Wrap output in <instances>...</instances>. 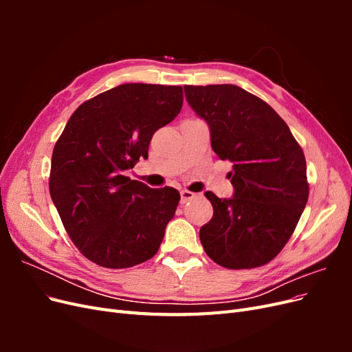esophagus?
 <instances>
[{
	"label": "esophagus",
	"instance_id": "esophagus-1",
	"mask_svg": "<svg viewBox=\"0 0 352 352\" xmlns=\"http://www.w3.org/2000/svg\"><path fill=\"white\" fill-rule=\"evenodd\" d=\"M180 198H182V199H180V202H182V204H185V202L197 198V194L190 192V190H188V189H184V190H180Z\"/></svg>",
	"mask_w": 352,
	"mask_h": 352
}]
</instances>
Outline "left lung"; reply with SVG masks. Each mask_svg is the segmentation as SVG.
Returning a JSON list of instances; mask_svg holds the SVG:
<instances>
[{"mask_svg": "<svg viewBox=\"0 0 352 352\" xmlns=\"http://www.w3.org/2000/svg\"><path fill=\"white\" fill-rule=\"evenodd\" d=\"M185 97L208 123L212 150L233 163V197L206 192L214 212L199 229L202 247L226 269L267 264L292 236L307 204L302 148L267 102L236 85H186Z\"/></svg>", "mask_w": 352, "mask_h": 352, "instance_id": "8db88e82", "label": "left lung"}]
</instances>
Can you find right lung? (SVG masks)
Wrapping results in <instances>:
<instances>
[{
	"instance_id": "1",
	"label": "right lung",
	"mask_w": 352,
	"mask_h": 352,
	"mask_svg": "<svg viewBox=\"0 0 352 352\" xmlns=\"http://www.w3.org/2000/svg\"><path fill=\"white\" fill-rule=\"evenodd\" d=\"M184 104L182 87L124 83L80 104L56 142L50 194L67 235L92 263L127 269L157 254L180 195L124 172Z\"/></svg>"
}]
</instances>
